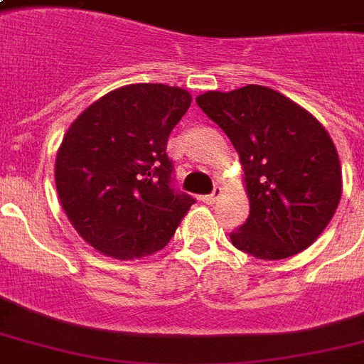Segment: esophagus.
Instances as JSON below:
<instances>
[{
	"instance_id": "esophagus-1",
	"label": "esophagus",
	"mask_w": 364,
	"mask_h": 364,
	"mask_svg": "<svg viewBox=\"0 0 364 364\" xmlns=\"http://www.w3.org/2000/svg\"><path fill=\"white\" fill-rule=\"evenodd\" d=\"M219 198H221V188L215 187V188H213V193L202 196V202H204V204H208V205H213Z\"/></svg>"
}]
</instances>
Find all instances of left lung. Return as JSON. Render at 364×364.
I'll use <instances>...</instances> for the list:
<instances>
[{
    "mask_svg": "<svg viewBox=\"0 0 364 364\" xmlns=\"http://www.w3.org/2000/svg\"><path fill=\"white\" fill-rule=\"evenodd\" d=\"M196 104L230 137L243 166L249 217L230 232L234 247L266 260L310 247L342 196L328 132L293 100L260 85L205 92Z\"/></svg>",
    "mask_w": 364,
    "mask_h": 364,
    "instance_id": "8db88e82",
    "label": "left lung"
}]
</instances>
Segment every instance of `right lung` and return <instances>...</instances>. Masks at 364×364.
Instances as JSON below:
<instances>
[{"instance_id":"right-lung-1","label":"right lung","mask_w":364,"mask_h":364,"mask_svg":"<svg viewBox=\"0 0 364 364\" xmlns=\"http://www.w3.org/2000/svg\"><path fill=\"white\" fill-rule=\"evenodd\" d=\"M187 90L159 82L117 88L70 126L56 154L65 215L100 253H156L196 202L177 191L168 137L191 107Z\"/></svg>"}]
</instances>
